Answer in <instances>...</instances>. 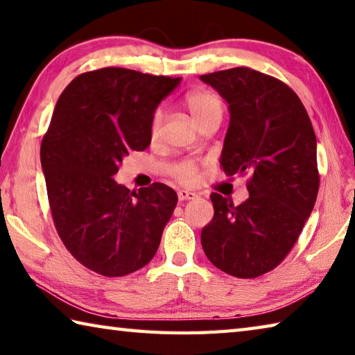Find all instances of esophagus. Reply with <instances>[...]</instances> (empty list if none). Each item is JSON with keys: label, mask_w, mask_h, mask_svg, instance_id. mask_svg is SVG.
<instances>
[{"label": "esophagus", "mask_w": 355, "mask_h": 355, "mask_svg": "<svg viewBox=\"0 0 355 355\" xmlns=\"http://www.w3.org/2000/svg\"><path fill=\"white\" fill-rule=\"evenodd\" d=\"M197 198V193L193 191H189V189H182L178 191V200L180 201H184V200H193Z\"/></svg>", "instance_id": "esophagus-1"}]
</instances>
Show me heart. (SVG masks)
I'll return each mask as SVG.
<instances>
[{
	"mask_svg": "<svg viewBox=\"0 0 355 355\" xmlns=\"http://www.w3.org/2000/svg\"><path fill=\"white\" fill-rule=\"evenodd\" d=\"M186 107L192 115L193 121L198 123L201 118H205L211 114H215V112L221 114L223 104H221L218 95H215L214 92H209V90H196V92H191L186 96ZM162 120H163V115L158 110L154 116V121H152V135L154 137L158 135L159 126H162ZM173 172H175V175L178 178L191 180L193 175H196V166H193L192 162H183L177 166Z\"/></svg>",
	"mask_w": 355,
	"mask_h": 355,
	"instance_id": "heart-1",
	"label": "heart"
}]
</instances>
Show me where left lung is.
I'll return each instance as SVG.
<instances>
[{
  "label": "left lung",
  "instance_id": "obj_1",
  "mask_svg": "<svg viewBox=\"0 0 355 355\" xmlns=\"http://www.w3.org/2000/svg\"><path fill=\"white\" fill-rule=\"evenodd\" d=\"M200 80L227 103L225 173H251L241 205L211 193L214 218L201 231V246L223 272L254 279L280 265L314 209L317 138L300 98L280 80L249 67Z\"/></svg>",
  "mask_w": 355,
  "mask_h": 355
}]
</instances>
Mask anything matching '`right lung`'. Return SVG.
<instances>
[{
  "instance_id": "obj_1",
  "label": "right lung",
  "mask_w": 355,
  "mask_h": 355,
  "mask_svg": "<svg viewBox=\"0 0 355 355\" xmlns=\"http://www.w3.org/2000/svg\"><path fill=\"white\" fill-rule=\"evenodd\" d=\"M182 78L104 67L69 83L41 143V168L60 239L83 266L123 277L154 259L177 192L115 182L130 150L150 144L158 104Z\"/></svg>"
}]
</instances>
